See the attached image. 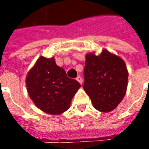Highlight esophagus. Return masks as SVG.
I'll return each instance as SVG.
<instances>
[{"label": "esophagus", "instance_id": "34e87169", "mask_svg": "<svg viewBox=\"0 0 149 149\" xmlns=\"http://www.w3.org/2000/svg\"><path fill=\"white\" fill-rule=\"evenodd\" d=\"M76 80H77L78 82H79L80 84H82V83H83V80H82V78H81V77H80V76H79V77H77Z\"/></svg>", "mask_w": 149, "mask_h": 149}]
</instances>
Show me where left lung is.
<instances>
[{
    "label": "left lung",
    "mask_w": 149,
    "mask_h": 149,
    "mask_svg": "<svg viewBox=\"0 0 149 149\" xmlns=\"http://www.w3.org/2000/svg\"><path fill=\"white\" fill-rule=\"evenodd\" d=\"M84 89L95 108L108 113L116 108L126 93L127 68L119 56L103 49L100 55L86 54Z\"/></svg>",
    "instance_id": "left-lung-1"
}]
</instances>
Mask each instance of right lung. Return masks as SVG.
Listing matches in <instances>:
<instances>
[{
  "label": "right lung",
  "instance_id": "obj_1",
  "mask_svg": "<svg viewBox=\"0 0 149 149\" xmlns=\"http://www.w3.org/2000/svg\"><path fill=\"white\" fill-rule=\"evenodd\" d=\"M26 86L30 98L38 109L58 115L69 108L80 84L66 76L65 69L57 65L54 57L41 56L27 72Z\"/></svg>",
  "mask_w": 149,
  "mask_h": 149
}]
</instances>
